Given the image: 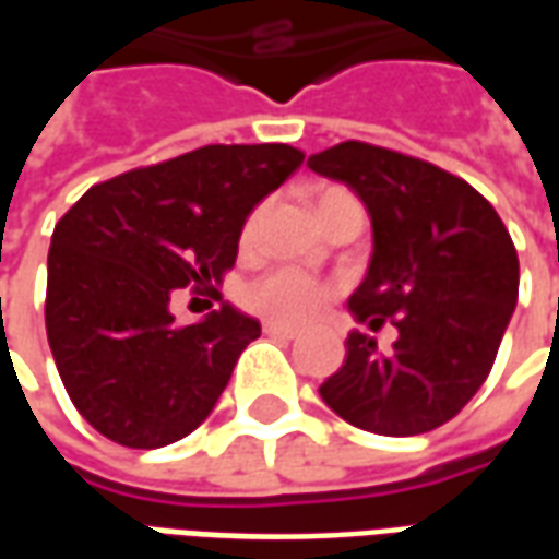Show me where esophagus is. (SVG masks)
I'll return each mask as SVG.
<instances>
[{"label":"esophagus","mask_w":559,"mask_h":559,"mask_svg":"<svg viewBox=\"0 0 559 559\" xmlns=\"http://www.w3.org/2000/svg\"><path fill=\"white\" fill-rule=\"evenodd\" d=\"M263 332L272 335V338H296V335H299V329L296 326H284V323H275V320H266V323H263Z\"/></svg>","instance_id":"obj_1"}]
</instances>
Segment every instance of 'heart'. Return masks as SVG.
<instances>
[{"label":"heart","mask_w":559,"mask_h":559,"mask_svg":"<svg viewBox=\"0 0 559 559\" xmlns=\"http://www.w3.org/2000/svg\"><path fill=\"white\" fill-rule=\"evenodd\" d=\"M329 194H338V188H329L320 194V200H326ZM317 200V203H320ZM257 221L260 212H254L251 218L245 221L242 227V245H251L257 236ZM329 287L320 284L311 275H305L302 269L293 266H275L266 269L263 275H257L245 284L242 305L254 314L275 320V323H305L326 305Z\"/></svg>","instance_id":"obj_1"}]
</instances>
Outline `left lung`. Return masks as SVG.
Listing matches in <instances>:
<instances>
[{
	"instance_id": "obj_1",
	"label": "left lung",
	"mask_w": 559,
	"mask_h": 559,
	"mask_svg": "<svg viewBox=\"0 0 559 559\" xmlns=\"http://www.w3.org/2000/svg\"><path fill=\"white\" fill-rule=\"evenodd\" d=\"M308 167L350 185L371 215L374 254L353 317L399 329L389 353L350 332L320 399L362 431H433L491 374L518 302L512 236L473 185L413 155L347 140Z\"/></svg>"
}]
</instances>
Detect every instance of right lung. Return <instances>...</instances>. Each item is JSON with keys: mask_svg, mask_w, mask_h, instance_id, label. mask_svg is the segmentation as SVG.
I'll return each instance as SVG.
<instances>
[{"mask_svg": "<svg viewBox=\"0 0 559 559\" xmlns=\"http://www.w3.org/2000/svg\"><path fill=\"white\" fill-rule=\"evenodd\" d=\"M305 155L287 143L200 146L92 185L56 224L47 341L80 416L128 449L176 443L206 419L254 317L221 305L179 326L176 290L221 299L251 209Z\"/></svg>", "mask_w": 559, "mask_h": 559, "instance_id": "right-lung-1", "label": "right lung"}]
</instances>
